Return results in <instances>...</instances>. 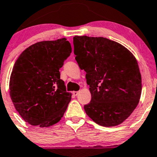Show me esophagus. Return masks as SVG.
Returning <instances> with one entry per match:
<instances>
[{
  "label": "esophagus",
  "mask_w": 157,
  "mask_h": 157,
  "mask_svg": "<svg viewBox=\"0 0 157 157\" xmlns=\"http://www.w3.org/2000/svg\"><path fill=\"white\" fill-rule=\"evenodd\" d=\"M72 94H73L74 95H75V96H77V94H79V92H76V91H75V92H72Z\"/></svg>",
  "instance_id": "1"
}]
</instances>
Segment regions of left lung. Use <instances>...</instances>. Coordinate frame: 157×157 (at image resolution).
<instances>
[{
  "instance_id": "1",
  "label": "left lung",
  "mask_w": 157,
  "mask_h": 157,
  "mask_svg": "<svg viewBox=\"0 0 157 157\" xmlns=\"http://www.w3.org/2000/svg\"><path fill=\"white\" fill-rule=\"evenodd\" d=\"M75 59L86 78L92 99L84 106L88 116L101 126L126 120L139 104L142 77L135 56L119 43L104 37L76 36Z\"/></svg>"
}]
</instances>
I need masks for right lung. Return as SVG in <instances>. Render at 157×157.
I'll use <instances>...</instances> for the list:
<instances>
[{
    "label": "right lung",
    "mask_w": 157,
    "mask_h": 157,
    "mask_svg": "<svg viewBox=\"0 0 157 157\" xmlns=\"http://www.w3.org/2000/svg\"><path fill=\"white\" fill-rule=\"evenodd\" d=\"M71 53L65 38L43 41L25 50L15 62L10 94L15 109L33 126L48 127L59 121L71 101L59 68Z\"/></svg>",
    "instance_id": "obj_1"
}]
</instances>
